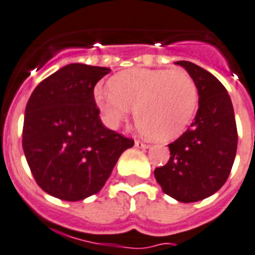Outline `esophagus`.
Here are the masks:
<instances>
[{"label":"esophagus","instance_id":"esophagus-1","mask_svg":"<svg viewBox=\"0 0 255 255\" xmlns=\"http://www.w3.org/2000/svg\"><path fill=\"white\" fill-rule=\"evenodd\" d=\"M134 146H136V148H140V149H148L149 148V145H146V144H144V142H141V141H138V140H136V141H134Z\"/></svg>","mask_w":255,"mask_h":255}]
</instances>
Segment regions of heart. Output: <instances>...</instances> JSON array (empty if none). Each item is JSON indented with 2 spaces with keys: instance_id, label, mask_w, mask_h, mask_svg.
Masks as SVG:
<instances>
[{
  "instance_id": "obj_1",
  "label": "heart",
  "mask_w": 255,
  "mask_h": 255,
  "mask_svg": "<svg viewBox=\"0 0 255 255\" xmlns=\"http://www.w3.org/2000/svg\"><path fill=\"white\" fill-rule=\"evenodd\" d=\"M109 89L94 92L95 105L107 127L118 128L134 110L138 127L158 141L181 136L199 102L195 82L181 69L124 72L110 80Z\"/></svg>"
}]
</instances>
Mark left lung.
<instances>
[{
    "label": "left lung",
    "mask_w": 255,
    "mask_h": 255,
    "mask_svg": "<svg viewBox=\"0 0 255 255\" xmlns=\"http://www.w3.org/2000/svg\"><path fill=\"white\" fill-rule=\"evenodd\" d=\"M194 80L199 109L190 128L169 144L170 158L154 177L162 191L182 203L214 195L229 177L237 152L235 111L227 89L214 74L190 61H177Z\"/></svg>",
    "instance_id": "left-lung-1"
}]
</instances>
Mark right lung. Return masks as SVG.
Listing matches in <instances>:
<instances>
[{
	"label": "right lung",
	"mask_w": 255,
	"mask_h": 255,
	"mask_svg": "<svg viewBox=\"0 0 255 255\" xmlns=\"http://www.w3.org/2000/svg\"><path fill=\"white\" fill-rule=\"evenodd\" d=\"M109 68L69 64L35 88L24 111V156L39 187L67 202L94 195L133 140L107 129L94 86Z\"/></svg>",
	"instance_id": "1"
}]
</instances>
